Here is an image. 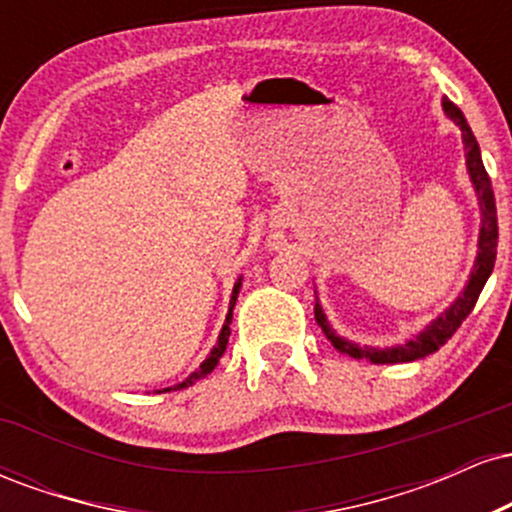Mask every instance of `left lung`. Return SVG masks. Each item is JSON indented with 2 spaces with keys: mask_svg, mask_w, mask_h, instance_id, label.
Listing matches in <instances>:
<instances>
[{
  "mask_svg": "<svg viewBox=\"0 0 512 512\" xmlns=\"http://www.w3.org/2000/svg\"><path fill=\"white\" fill-rule=\"evenodd\" d=\"M443 110L448 113V117L455 120V125H460L462 129V139H464V149H467V168L469 175H472L474 190L479 195V204H481V233H479V255H477V264H474L472 276H469L467 289L462 291V296L457 298L455 303L445 310L438 320H433L431 325L426 327L424 332L419 334L416 339H411L404 346H392V349H370V346H358L346 342V339L337 337L327 325L325 313H322L320 303H315V320L317 325L322 327L325 337L330 339L334 349L339 354H346L351 358H358V361H370V363H407V361H419L433 351H438L452 334L457 332V327L467 320V315L472 313L474 305L479 301V293L484 289L486 279H489L493 272V264H496V250H498V219H496V199H493V187H491V178L486 173L484 161H481V151L477 139H474L472 127L467 125L464 120L462 110L457 108L455 103L445 98L443 101Z\"/></svg>",
  "mask_w": 512,
  "mask_h": 512,
  "instance_id": "obj_1",
  "label": "left lung"
}]
</instances>
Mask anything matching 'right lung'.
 <instances>
[{
	"label": "right lung",
	"mask_w": 512,
	"mask_h": 512,
	"mask_svg": "<svg viewBox=\"0 0 512 512\" xmlns=\"http://www.w3.org/2000/svg\"><path fill=\"white\" fill-rule=\"evenodd\" d=\"M238 291H240V279L236 281V286H233V296H231V308H228V315H226V325H223V330L219 334V342H216L214 349H211V354L207 356V361L199 366V370L190 375V378L185 380V383L175 385V387H166V390H158V392H170V390H182V387L187 385H195L199 378H204V375L211 373V370L216 368V363H219V358L223 356V351H226V344H228V337H231V320H233V308H236V298H238Z\"/></svg>",
	"instance_id": "add662e5"
}]
</instances>
